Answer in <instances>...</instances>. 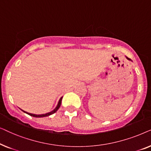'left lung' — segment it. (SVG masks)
<instances>
[{
	"mask_svg": "<svg viewBox=\"0 0 151 151\" xmlns=\"http://www.w3.org/2000/svg\"><path fill=\"white\" fill-rule=\"evenodd\" d=\"M126 58H127V60H131V61H132V60H131V59H130V58H127V56H126Z\"/></svg>",
	"mask_w": 151,
	"mask_h": 151,
	"instance_id": "8db88e82",
	"label": "left lung"
}]
</instances>
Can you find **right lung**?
<instances>
[{"label":"right lung","mask_w":151,"mask_h":151,"mask_svg":"<svg viewBox=\"0 0 151 151\" xmlns=\"http://www.w3.org/2000/svg\"><path fill=\"white\" fill-rule=\"evenodd\" d=\"M62 99H63V97H61L59 101H58V104H57V106H56V107H55V108L54 109H53V111H50V112H49V113H45V114H40V115L33 114V113H30L26 112V111H23V110H22V109H20V110L23 111L24 113H27V114H28V115H31V116H32V117H47V116H49V115H51L53 114V113H55V112H56V111H57L58 110V109L60 108V105H61Z\"/></svg>","instance_id":"obj_1"}]
</instances>
